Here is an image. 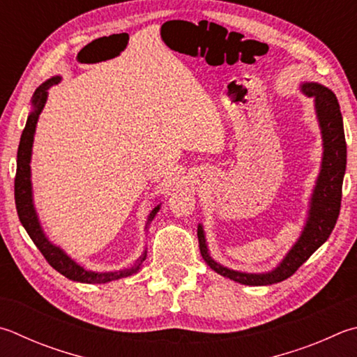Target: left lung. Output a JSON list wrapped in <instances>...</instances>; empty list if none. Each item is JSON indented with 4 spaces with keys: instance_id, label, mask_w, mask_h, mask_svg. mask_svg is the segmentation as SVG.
Returning a JSON list of instances; mask_svg holds the SVG:
<instances>
[{
    "instance_id": "1",
    "label": "left lung",
    "mask_w": 357,
    "mask_h": 357,
    "mask_svg": "<svg viewBox=\"0 0 357 357\" xmlns=\"http://www.w3.org/2000/svg\"><path fill=\"white\" fill-rule=\"evenodd\" d=\"M301 92L309 98H314L323 140V156L319 178L309 201L306 223L303 226L300 237L282 257V261L273 270L265 273H245L225 267L211 256L203 225H198L199 251L204 262L215 273L245 286H271L287 280L328 241L339 218L342 184L347 168V142L339 101L333 90L319 82H303Z\"/></svg>"
}]
</instances>
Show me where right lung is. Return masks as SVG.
<instances>
[{
  "label": "right lung",
  "instance_id": "add662e5",
  "mask_svg": "<svg viewBox=\"0 0 357 357\" xmlns=\"http://www.w3.org/2000/svg\"><path fill=\"white\" fill-rule=\"evenodd\" d=\"M62 81L61 76H53L50 77L48 81H45L42 86L36 89L34 95H32L31 105L32 111L28 115V120H26V126L23 129L20 145H18V153H17V174H15V204H17V212L18 218L23 225V228L28 232L32 242L40 250L42 255L47 259L48 264L54 270L59 271L61 275L71 281L76 282H86V284H105L111 282L115 280H120V278H128L131 275H135L140 270L142 264L146 259V248L134 265L128 268H120L115 271H92L86 270L81 267L79 264L73 261L66 251H63L61 246L54 245L47 237L43 232V228L40 225V220H38L36 206H34V198H32V181H31V156H32V144H34V134L37 128L38 116H40L45 105H47L48 100V89L56 86ZM160 209V204H158L148 215V222L145 229H148V225L153 222V218L156 217V213Z\"/></svg>",
  "mask_w": 357,
  "mask_h": 357
}]
</instances>
